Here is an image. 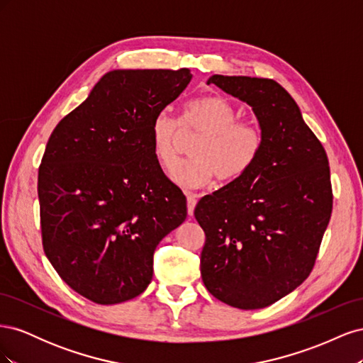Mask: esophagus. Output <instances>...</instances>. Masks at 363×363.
<instances>
[{
  "instance_id": "obj_1",
  "label": "esophagus",
  "mask_w": 363,
  "mask_h": 363,
  "mask_svg": "<svg viewBox=\"0 0 363 363\" xmlns=\"http://www.w3.org/2000/svg\"><path fill=\"white\" fill-rule=\"evenodd\" d=\"M196 206V195L188 194V213L192 216L194 215V208Z\"/></svg>"
}]
</instances>
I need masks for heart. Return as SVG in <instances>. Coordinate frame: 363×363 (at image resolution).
I'll return each mask as SVG.
<instances>
[{"mask_svg":"<svg viewBox=\"0 0 363 363\" xmlns=\"http://www.w3.org/2000/svg\"><path fill=\"white\" fill-rule=\"evenodd\" d=\"M238 107L219 95L195 98L186 103L180 127L183 131L201 133L191 148L194 157L175 164L171 180L184 189L201 188L215 177L235 182L255 167L262 148L263 135L257 124L239 119ZM180 130L168 111L155 115L150 127L152 155L162 168L177 162Z\"/></svg>","mask_w":363,"mask_h":363,"instance_id":"heart-1","label":"heart"}]
</instances>
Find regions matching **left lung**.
<instances>
[{
	"label": "left lung",
	"mask_w": 363,
	"mask_h": 363,
	"mask_svg": "<svg viewBox=\"0 0 363 363\" xmlns=\"http://www.w3.org/2000/svg\"><path fill=\"white\" fill-rule=\"evenodd\" d=\"M207 84L252 107L263 148L244 177L195 207L206 233L201 277L219 301L262 309L298 288L313 269L332 216L330 167L320 139L277 82L216 74Z\"/></svg>",
	"instance_id": "8db88e82"
}]
</instances>
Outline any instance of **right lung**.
Masks as SVG:
<instances>
[{"mask_svg": "<svg viewBox=\"0 0 363 363\" xmlns=\"http://www.w3.org/2000/svg\"><path fill=\"white\" fill-rule=\"evenodd\" d=\"M191 79L188 68L107 72L47 142L38 175L43 251L96 304L144 292L156 247L188 215L152 155L150 127Z\"/></svg>", "mask_w": 363, "mask_h": 363, "instance_id": "right-lung-1", "label": "right lung"}]
</instances>
